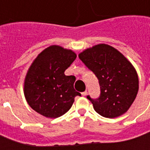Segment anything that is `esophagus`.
<instances>
[{
	"instance_id": "1",
	"label": "esophagus",
	"mask_w": 150,
	"mask_h": 150,
	"mask_svg": "<svg viewBox=\"0 0 150 150\" xmlns=\"http://www.w3.org/2000/svg\"><path fill=\"white\" fill-rule=\"evenodd\" d=\"M86 94H87V91H83V92L81 93V95H82L83 96H86Z\"/></svg>"
}]
</instances>
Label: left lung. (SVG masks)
I'll use <instances>...</instances> for the list:
<instances>
[{
	"label": "left lung",
	"instance_id": "1",
	"mask_svg": "<svg viewBox=\"0 0 150 150\" xmlns=\"http://www.w3.org/2000/svg\"><path fill=\"white\" fill-rule=\"evenodd\" d=\"M78 57L99 80V98L87 96L96 112L108 118L124 114L139 90L138 75L133 65L117 50L106 44L85 50Z\"/></svg>",
	"mask_w": 150,
	"mask_h": 150
}]
</instances>
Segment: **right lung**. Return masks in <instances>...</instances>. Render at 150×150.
<instances>
[{"instance_id": "1", "label": "right lung", "mask_w": 150, "mask_h": 150, "mask_svg": "<svg viewBox=\"0 0 150 150\" xmlns=\"http://www.w3.org/2000/svg\"><path fill=\"white\" fill-rule=\"evenodd\" d=\"M77 58L73 50L50 45L38 55L24 80L23 92L31 108L42 116L56 118L72 107L74 98L81 96L73 88L74 76L64 71Z\"/></svg>"}]
</instances>
